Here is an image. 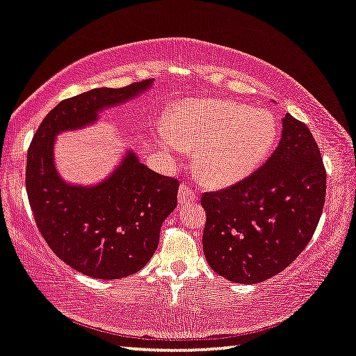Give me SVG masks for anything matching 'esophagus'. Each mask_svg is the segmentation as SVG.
Returning a JSON list of instances; mask_svg holds the SVG:
<instances>
[{
	"instance_id": "esophagus-1",
	"label": "esophagus",
	"mask_w": 356,
	"mask_h": 356,
	"mask_svg": "<svg viewBox=\"0 0 356 356\" xmlns=\"http://www.w3.org/2000/svg\"><path fill=\"white\" fill-rule=\"evenodd\" d=\"M198 200V193L195 190H191L188 185H180L179 188V202L180 204H190Z\"/></svg>"
}]
</instances>
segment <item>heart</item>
I'll return each mask as SVG.
<instances>
[{"label": "heart", "mask_w": 356, "mask_h": 356, "mask_svg": "<svg viewBox=\"0 0 356 356\" xmlns=\"http://www.w3.org/2000/svg\"><path fill=\"white\" fill-rule=\"evenodd\" d=\"M279 136L269 109L229 99H188L174 107L160 143L177 155L195 150V171L211 185L249 176L266 160Z\"/></svg>", "instance_id": "heart-1"}]
</instances>
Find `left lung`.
Wrapping results in <instances>:
<instances>
[{
	"label": "left lung",
	"instance_id": "8db88e82",
	"mask_svg": "<svg viewBox=\"0 0 356 356\" xmlns=\"http://www.w3.org/2000/svg\"><path fill=\"white\" fill-rule=\"evenodd\" d=\"M325 195L318 145L302 122L286 114L277 149L261 168L228 188L202 195L209 266L236 284L274 277L312 239Z\"/></svg>",
	"mask_w": 356,
	"mask_h": 356
}]
</instances>
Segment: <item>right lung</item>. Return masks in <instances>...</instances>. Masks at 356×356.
Here are the masks:
<instances>
[{
    "label": "right lung",
    "mask_w": 356,
    "mask_h": 356,
    "mask_svg": "<svg viewBox=\"0 0 356 356\" xmlns=\"http://www.w3.org/2000/svg\"><path fill=\"white\" fill-rule=\"evenodd\" d=\"M152 82L95 88L61 101L28 149L25 182L38 228L56 257L90 277L122 279L149 263L161 225L177 206L179 182L152 171L128 152L98 185L66 184L55 168V136L92 125L101 111L139 97Z\"/></svg>",
    "instance_id": "right-lung-1"
}]
</instances>
